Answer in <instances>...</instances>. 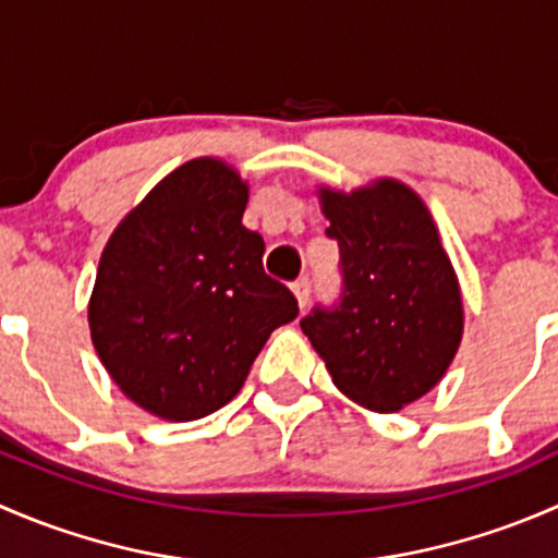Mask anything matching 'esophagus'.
<instances>
[{"label":"esophagus","instance_id":"esophagus-1","mask_svg":"<svg viewBox=\"0 0 558 558\" xmlns=\"http://www.w3.org/2000/svg\"><path fill=\"white\" fill-rule=\"evenodd\" d=\"M291 289H294V296H296V302H300V307H302V311H305L307 302H311V294H313L311 280H307V278H300V280H296L294 286H291Z\"/></svg>","mask_w":558,"mask_h":558}]
</instances>
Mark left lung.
<instances>
[{
	"instance_id": "1",
	"label": "left lung",
	"mask_w": 558,
	"mask_h": 558,
	"mask_svg": "<svg viewBox=\"0 0 558 558\" xmlns=\"http://www.w3.org/2000/svg\"><path fill=\"white\" fill-rule=\"evenodd\" d=\"M318 196L326 238L340 245L342 291L300 326L345 397L393 413L440 384L459 351V280L429 210L399 180Z\"/></svg>"
}]
</instances>
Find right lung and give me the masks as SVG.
<instances>
[{"instance_id":"1","label":"right lung","mask_w":558,"mask_h":558,"mask_svg":"<svg viewBox=\"0 0 558 558\" xmlns=\"http://www.w3.org/2000/svg\"><path fill=\"white\" fill-rule=\"evenodd\" d=\"M247 185L218 159L167 174L118 223L88 302L92 340L118 388L165 421L238 397L253 359L300 315L243 227Z\"/></svg>"}]
</instances>
